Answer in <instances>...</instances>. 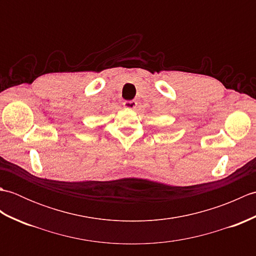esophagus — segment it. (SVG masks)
Segmentation results:
<instances>
[{
  "instance_id": "obj_1",
  "label": "esophagus",
  "mask_w": 256,
  "mask_h": 256,
  "mask_svg": "<svg viewBox=\"0 0 256 256\" xmlns=\"http://www.w3.org/2000/svg\"><path fill=\"white\" fill-rule=\"evenodd\" d=\"M123 106L126 108H136V106H138V102L136 101H125L124 103H123Z\"/></svg>"
}]
</instances>
